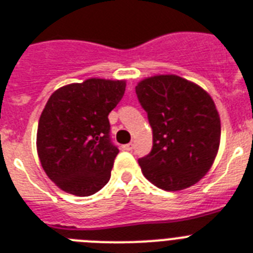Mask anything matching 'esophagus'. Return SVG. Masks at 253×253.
Segmentation results:
<instances>
[{"label": "esophagus", "instance_id": "obj_1", "mask_svg": "<svg viewBox=\"0 0 253 253\" xmlns=\"http://www.w3.org/2000/svg\"><path fill=\"white\" fill-rule=\"evenodd\" d=\"M123 149H125V151H127V152H130V151H132L133 149V144L132 143H130V144H126V145H123Z\"/></svg>", "mask_w": 253, "mask_h": 253}]
</instances>
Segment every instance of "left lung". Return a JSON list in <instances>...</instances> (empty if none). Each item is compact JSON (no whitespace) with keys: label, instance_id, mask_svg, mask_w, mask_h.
<instances>
[{"label":"left lung","instance_id":"1","mask_svg":"<svg viewBox=\"0 0 253 253\" xmlns=\"http://www.w3.org/2000/svg\"><path fill=\"white\" fill-rule=\"evenodd\" d=\"M135 92L153 133L152 151L137 160L145 178L165 191L199 182L211 169L221 139L212 97L176 75L141 80Z\"/></svg>","mask_w":253,"mask_h":253}]
</instances>
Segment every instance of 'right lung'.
<instances>
[{"label": "right lung", "mask_w": 253, "mask_h": 253, "mask_svg": "<svg viewBox=\"0 0 253 253\" xmlns=\"http://www.w3.org/2000/svg\"><path fill=\"white\" fill-rule=\"evenodd\" d=\"M125 89V80L92 78L59 88L49 97L36 145L42 169L61 190L89 196L109 182L120 149L110 139L108 116Z\"/></svg>", "instance_id": "1"}]
</instances>
